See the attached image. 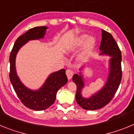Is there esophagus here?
Segmentation results:
<instances>
[{
    "instance_id": "34e87169",
    "label": "esophagus",
    "mask_w": 134,
    "mask_h": 134,
    "mask_svg": "<svg viewBox=\"0 0 134 134\" xmlns=\"http://www.w3.org/2000/svg\"><path fill=\"white\" fill-rule=\"evenodd\" d=\"M66 75H67V77H68V80H70L71 79H72V77L73 76V72L70 69H68L66 71Z\"/></svg>"
}]
</instances>
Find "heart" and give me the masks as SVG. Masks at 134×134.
Masks as SVG:
<instances>
[{
	"instance_id": "1",
	"label": "heart",
	"mask_w": 134,
	"mask_h": 134,
	"mask_svg": "<svg viewBox=\"0 0 134 134\" xmlns=\"http://www.w3.org/2000/svg\"><path fill=\"white\" fill-rule=\"evenodd\" d=\"M83 45V49L79 58L81 61L86 60L91 55L95 46V40L93 37H88V35H82L74 40L72 46L75 49H77Z\"/></svg>"
}]
</instances>
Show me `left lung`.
<instances>
[{
	"label": "left lung",
	"instance_id": "1",
	"mask_svg": "<svg viewBox=\"0 0 134 134\" xmlns=\"http://www.w3.org/2000/svg\"><path fill=\"white\" fill-rule=\"evenodd\" d=\"M102 40L100 41V55H109V69L107 82L102 88L89 98L82 96V91L85 87V81L81 72L74 74L72 80L76 85V100L80 107L86 110H97L102 108L113 99L120 85L121 71V53L118 43L109 32L102 29Z\"/></svg>",
	"mask_w": 134,
	"mask_h": 134
}]
</instances>
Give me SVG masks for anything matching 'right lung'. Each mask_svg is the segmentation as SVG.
Returning a JSON list of instances; mask_svg holds the SVG:
<instances>
[{
    "mask_svg": "<svg viewBox=\"0 0 134 134\" xmlns=\"http://www.w3.org/2000/svg\"><path fill=\"white\" fill-rule=\"evenodd\" d=\"M47 29L48 27L46 26L34 27L19 37L14 44L9 58V78L15 93L25 107L35 111H43L53 105L55 102L58 91L64 86L68 81L66 70L61 69L49 74L41 88L34 91L26 87L16 74L15 60L20 48L30 40L43 39Z\"/></svg>",
    "mask_w": 134,
    "mask_h": 134,
    "instance_id": "right-lung-1",
    "label": "right lung"
}]
</instances>
